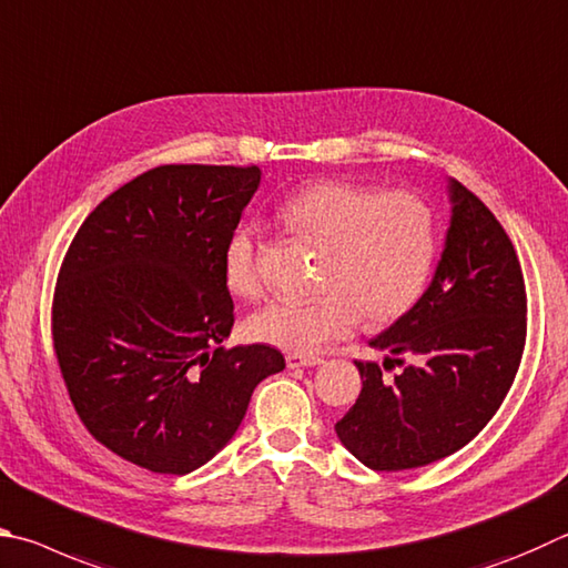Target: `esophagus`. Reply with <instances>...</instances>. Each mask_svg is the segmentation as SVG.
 Returning a JSON list of instances; mask_svg holds the SVG:
<instances>
[{
	"mask_svg": "<svg viewBox=\"0 0 568 568\" xmlns=\"http://www.w3.org/2000/svg\"><path fill=\"white\" fill-rule=\"evenodd\" d=\"M324 359L320 356H302V354H290L286 356V366L290 369H304V366H320Z\"/></svg>",
	"mask_w": 568,
	"mask_h": 568,
	"instance_id": "34e87169",
	"label": "esophagus"
}]
</instances>
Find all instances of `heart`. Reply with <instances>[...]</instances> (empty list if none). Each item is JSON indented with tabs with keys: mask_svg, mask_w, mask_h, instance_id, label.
<instances>
[{
	"mask_svg": "<svg viewBox=\"0 0 568 568\" xmlns=\"http://www.w3.org/2000/svg\"><path fill=\"white\" fill-rule=\"evenodd\" d=\"M292 234L324 246L316 276L320 294L276 300L254 312L246 334L292 354L320 352L349 334L359 316L382 326L422 300L436 258V222L429 204L412 192L326 179L296 189L278 206ZM229 292L254 300L262 268L254 232L236 229L224 248Z\"/></svg>",
	"mask_w": 568,
	"mask_h": 568,
	"instance_id": "heart-1",
	"label": "heart"
}]
</instances>
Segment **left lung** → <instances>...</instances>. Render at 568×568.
Here are the masks:
<instances>
[{"label": "left lung", "mask_w": 568, "mask_h": 568, "mask_svg": "<svg viewBox=\"0 0 568 568\" xmlns=\"http://www.w3.org/2000/svg\"><path fill=\"white\" fill-rule=\"evenodd\" d=\"M452 222L429 290L369 346L399 364L356 362L362 394L336 436L364 466L439 462L479 434L509 394L526 344L519 256L479 196L449 179ZM409 358L410 364L403 362Z\"/></svg>", "instance_id": "8db88e82"}]
</instances>
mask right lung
Segmentation results:
<instances>
[{"label": "right lung", "mask_w": 568, "mask_h": 568, "mask_svg": "<svg viewBox=\"0 0 568 568\" xmlns=\"http://www.w3.org/2000/svg\"><path fill=\"white\" fill-rule=\"evenodd\" d=\"M258 182V166L149 169L84 219L59 268L52 336L69 399L142 469L206 464L256 384L286 366L266 344L222 346L234 326L224 248Z\"/></svg>", "instance_id": "obj_1"}]
</instances>
